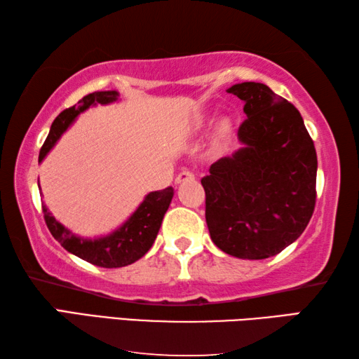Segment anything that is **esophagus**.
Returning a JSON list of instances; mask_svg holds the SVG:
<instances>
[{
	"label": "esophagus",
	"instance_id": "34e87169",
	"mask_svg": "<svg viewBox=\"0 0 359 359\" xmlns=\"http://www.w3.org/2000/svg\"><path fill=\"white\" fill-rule=\"evenodd\" d=\"M194 180V174L191 171H182L177 177H175V184H185V182H191Z\"/></svg>",
	"mask_w": 359,
	"mask_h": 359
}]
</instances>
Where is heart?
Wrapping results in <instances>:
<instances>
[{
  "label": "heart",
  "instance_id": "heart-1",
  "mask_svg": "<svg viewBox=\"0 0 359 359\" xmlns=\"http://www.w3.org/2000/svg\"><path fill=\"white\" fill-rule=\"evenodd\" d=\"M228 131H229V121L228 120H222L220 123H218V128H217L218 136H220V137L226 136Z\"/></svg>",
  "mask_w": 359,
  "mask_h": 359
}]
</instances>
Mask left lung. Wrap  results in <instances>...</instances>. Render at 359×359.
<instances>
[{"mask_svg":"<svg viewBox=\"0 0 359 359\" xmlns=\"http://www.w3.org/2000/svg\"><path fill=\"white\" fill-rule=\"evenodd\" d=\"M245 102L244 147L201 179L214 244L231 257L264 259L299 238L317 199V151L297 109L264 83L228 88Z\"/></svg>","mask_w":359,"mask_h":359,"instance_id":"1","label":"left lung"}]
</instances>
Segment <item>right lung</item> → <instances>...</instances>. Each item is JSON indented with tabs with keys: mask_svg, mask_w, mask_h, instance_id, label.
<instances>
[{
	"mask_svg": "<svg viewBox=\"0 0 359 359\" xmlns=\"http://www.w3.org/2000/svg\"><path fill=\"white\" fill-rule=\"evenodd\" d=\"M117 100L118 93L115 90H111V92H95L83 96L76 106L65 109L53 120L50 133H48L44 145L41 147L39 161L44 160L48 150L55 145L60 136L68 130V126L74 121L79 114L87 111L90 106L109 104V102ZM172 196V187L149 193L135 214L121 224L118 229H115L112 234L98 239H83L72 234L68 228H65L62 223L55 220V217L48 212L44 203H42V212H44V220L48 231L69 253L100 267H123L142 258L150 250V247L154 245L158 231H160L161 226L163 217H165L169 204H171Z\"/></svg>",
	"mask_w": 359,
	"mask_h": 359,
	"instance_id": "add662e5",
	"label": "right lung"
}]
</instances>
